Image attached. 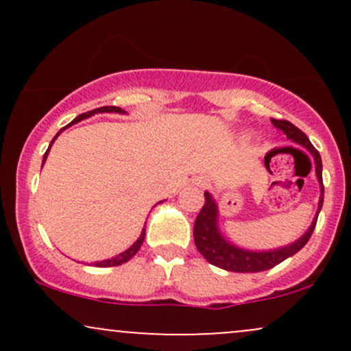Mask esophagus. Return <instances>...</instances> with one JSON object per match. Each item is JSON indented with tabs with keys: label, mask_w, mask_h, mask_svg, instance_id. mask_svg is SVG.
I'll use <instances>...</instances> for the list:
<instances>
[{
	"label": "esophagus",
	"mask_w": 351,
	"mask_h": 351,
	"mask_svg": "<svg viewBox=\"0 0 351 351\" xmlns=\"http://www.w3.org/2000/svg\"><path fill=\"white\" fill-rule=\"evenodd\" d=\"M198 184H206V180H198Z\"/></svg>",
	"instance_id": "34e87169"
}]
</instances>
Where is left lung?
<instances>
[{"label":"left lung","instance_id":"obj_1","mask_svg":"<svg viewBox=\"0 0 351 351\" xmlns=\"http://www.w3.org/2000/svg\"><path fill=\"white\" fill-rule=\"evenodd\" d=\"M274 127L284 134L287 138H291L292 142L304 145L307 150L312 153L313 158H315V170H317V178L320 183V201H318V211L315 219H313L312 226L308 228V231L300 237L299 241L287 245V247L276 249V251H267V252H252V251H244V249L236 247V245L226 243L219 234L216 228V216H217V208L216 203L213 201L209 193H204V204L201 208L199 215L196 216L195 221V244L196 249L201 252V256L208 261L209 264L216 265V267L224 269V271L231 272H263L267 269H272L274 265L280 264L282 261H285L287 257L293 256L295 252H299L305 244L308 243L310 236H312L313 229H315L318 213H320L322 204H324V180H322V158L320 153L315 150L307 135L297 128L295 125L289 122V120H277L271 119Z\"/></svg>","mask_w":351,"mask_h":351}]
</instances>
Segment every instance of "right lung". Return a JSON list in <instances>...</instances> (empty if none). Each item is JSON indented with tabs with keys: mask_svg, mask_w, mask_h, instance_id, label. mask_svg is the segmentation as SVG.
I'll return each mask as SVG.
<instances>
[{
	"mask_svg": "<svg viewBox=\"0 0 351 351\" xmlns=\"http://www.w3.org/2000/svg\"><path fill=\"white\" fill-rule=\"evenodd\" d=\"M104 112H119V114H123V110L120 107H115V106H108V107H99V108H94V110H88L87 114H80L79 117H75L74 120H72V122L67 125V127H71L72 123H77V122H80V120H84V119H87V117H90V115H94V114H104ZM59 135V134H58ZM58 135L54 136V138H52V142L51 143H54V140L58 138ZM49 148H51V145H49ZM49 148H47V152L44 153V158H43V165H44V162H46V158H47V153H49ZM143 239H145V229L142 231V234H140V237L138 239L135 241V244L132 245L130 249H127V251L125 252H122V254H119V256H115V257H112V259H107V261H100V263H95V267H112V265H122V264H125V263H128V261L132 259V257L135 256L136 252H138V249H140V245L143 244Z\"/></svg>",
	"mask_w": 351,
	"mask_h": 351,
	"instance_id": "1",
	"label": "right lung"
}]
</instances>
